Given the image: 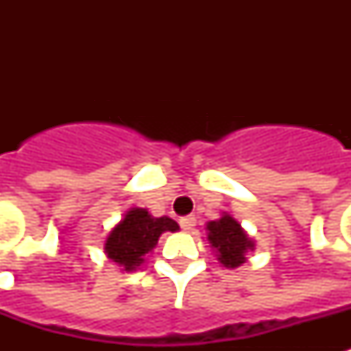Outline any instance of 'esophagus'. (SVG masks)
I'll use <instances>...</instances> for the list:
<instances>
[{
  "label": "esophagus",
  "mask_w": 351,
  "mask_h": 351,
  "mask_svg": "<svg viewBox=\"0 0 351 351\" xmlns=\"http://www.w3.org/2000/svg\"><path fill=\"white\" fill-rule=\"evenodd\" d=\"M180 226H182V230L189 233V231L195 230V226H197V219H195L193 215H189V217H184V219H180Z\"/></svg>",
  "instance_id": "1"
}]
</instances>
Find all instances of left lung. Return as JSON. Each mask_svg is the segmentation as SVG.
Instances as JSON below:
<instances>
[{"instance_id": "8db88e82", "label": "left lung", "mask_w": 351, "mask_h": 351, "mask_svg": "<svg viewBox=\"0 0 351 351\" xmlns=\"http://www.w3.org/2000/svg\"><path fill=\"white\" fill-rule=\"evenodd\" d=\"M208 231V242L213 247L217 261L228 269L242 266L247 258V251L255 250V240L250 239V234L240 226L237 219L230 213H222L220 219L211 220L206 224Z\"/></svg>"}]
</instances>
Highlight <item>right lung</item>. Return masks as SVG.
<instances>
[{
	"mask_svg": "<svg viewBox=\"0 0 351 351\" xmlns=\"http://www.w3.org/2000/svg\"><path fill=\"white\" fill-rule=\"evenodd\" d=\"M178 230V224L169 217H153L147 209L131 208L109 231L104 251L121 271H136L145 262V255L156 247L160 234Z\"/></svg>",
	"mask_w": 351,
	"mask_h": 351,
	"instance_id": "add662e5",
	"label": "right lung"
}]
</instances>
